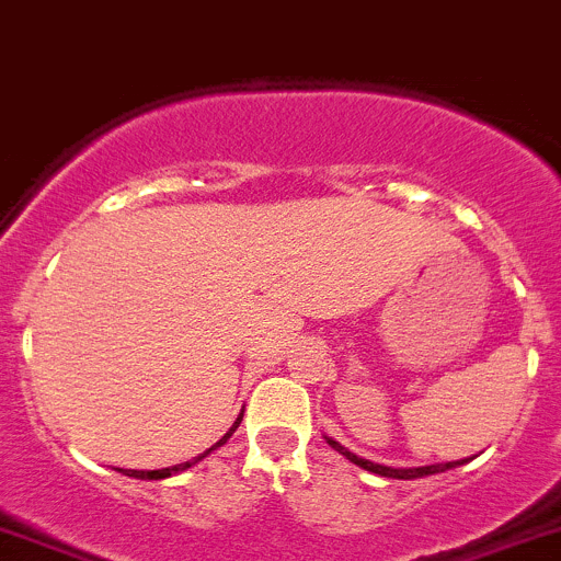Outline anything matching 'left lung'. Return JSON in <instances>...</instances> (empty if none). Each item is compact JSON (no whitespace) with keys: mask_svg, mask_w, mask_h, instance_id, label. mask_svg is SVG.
I'll use <instances>...</instances> for the list:
<instances>
[{"mask_svg":"<svg viewBox=\"0 0 561 561\" xmlns=\"http://www.w3.org/2000/svg\"><path fill=\"white\" fill-rule=\"evenodd\" d=\"M327 444L331 449L340 451V455H345L347 460L355 462L358 468H364V471L388 476V479H423V476L444 473V471H449V468H457V466H462V462H468V460H455V462H436V466H423V468H390V466H379V462L364 460V457L353 455L351 449H345L340 442H334V438H329V436H327Z\"/></svg>","mask_w":561,"mask_h":561,"instance_id":"1","label":"left lung"}]
</instances>
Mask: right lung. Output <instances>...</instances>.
<instances>
[{"mask_svg": "<svg viewBox=\"0 0 561 561\" xmlns=\"http://www.w3.org/2000/svg\"><path fill=\"white\" fill-rule=\"evenodd\" d=\"M240 420H243V412L238 414V420H234L232 423V427L230 431L225 433V436L219 438V442L214 444V447H208L206 451H203V455H197V457H192V460H186V462H179V466H171V468H160V471H125V468H117L119 473H125V476H134V479H168V476H176V473H182V471H186V468H192V466H197V462L203 460V457H208L210 451L214 449H219L221 444H227V438L232 436L234 431H238V425H240Z\"/></svg>", "mask_w": 561, "mask_h": 561, "instance_id": "right-lung-1", "label": "right lung"}]
</instances>
